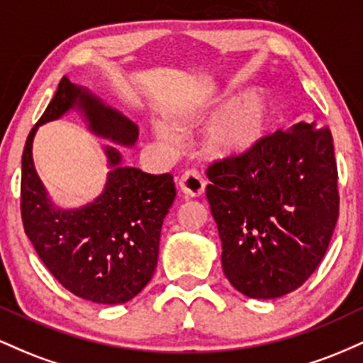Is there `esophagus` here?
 <instances>
[{"instance_id": "esophagus-1", "label": "esophagus", "mask_w": 363, "mask_h": 363, "mask_svg": "<svg viewBox=\"0 0 363 363\" xmlns=\"http://www.w3.org/2000/svg\"><path fill=\"white\" fill-rule=\"evenodd\" d=\"M205 179H203L201 174L194 169L186 170L181 176V179H179V189H181L182 194L187 196V198H199V196L205 193Z\"/></svg>"}]
</instances>
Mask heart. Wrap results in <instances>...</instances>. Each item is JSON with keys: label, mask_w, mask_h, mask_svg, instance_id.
<instances>
[{"label": "heart", "mask_w": 363, "mask_h": 363, "mask_svg": "<svg viewBox=\"0 0 363 363\" xmlns=\"http://www.w3.org/2000/svg\"><path fill=\"white\" fill-rule=\"evenodd\" d=\"M220 105L223 107L215 112L203 129V147L211 157L222 160H235L251 155L264 141L272 128L273 101L269 94L264 89L254 86L228 101V94L223 91L187 107L177 118L184 123H196ZM158 135L162 138L170 136L164 128L158 129Z\"/></svg>", "instance_id": "obj_1"}]
</instances>
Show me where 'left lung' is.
Returning a JSON list of instances; mask_svg holds the SVG:
<instances>
[{
  "label": "left lung",
  "mask_w": 363,
  "mask_h": 363,
  "mask_svg": "<svg viewBox=\"0 0 363 363\" xmlns=\"http://www.w3.org/2000/svg\"><path fill=\"white\" fill-rule=\"evenodd\" d=\"M206 176L232 286L251 298H277L302 286L338 222L331 131L315 123L278 129L251 155L211 164Z\"/></svg>",
  "instance_id": "8db88e82"
}]
</instances>
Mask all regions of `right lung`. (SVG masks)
Segmentation results:
<instances>
[{
    "mask_svg": "<svg viewBox=\"0 0 363 363\" xmlns=\"http://www.w3.org/2000/svg\"><path fill=\"white\" fill-rule=\"evenodd\" d=\"M72 109L80 111L90 131L101 138L124 147L138 140V126L131 119L62 78L23 148L20 208L25 234L66 290L95 303H124L155 273L162 223L176 198V186L170 174L153 176L126 167L119 150L106 147L111 170L102 194L82 208H57L35 172L32 143L39 126Z\"/></svg>",
    "mask_w": 363,
    "mask_h": 363,
    "instance_id": "1",
    "label": "right lung"
}]
</instances>
